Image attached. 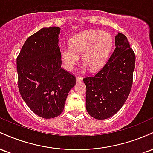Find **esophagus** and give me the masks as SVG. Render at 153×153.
Returning a JSON list of instances; mask_svg holds the SVG:
<instances>
[{
  "label": "esophagus",
  "instance_id": "1",
  "mask_svg": "<svg viewBox=\"0 0 153 153\" xmlns=\"http://www.w3.org/2000/svg\"><path fill=\"white\" fill-rule=\"evenodd\" d=\"M82 78L81 76H80V75H77L76 76V81L77 82H80V81H82Z\"/></svg>",
  "mask_w": 153,
  "mask_h": 153
}]
</instances>
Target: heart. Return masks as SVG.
<instances>
[{"mask_svg": "<svg viewBox=\"0 0 153 153\" xmlns=\"http://www.w3.org/2000/svg\"><path fill=\"white\" fill-rule=\"evenodd\" d=\"M114 45L113 36L106 31L88 30L72 36L70 47H63L60 57L64 65L71 70L82 56L91 71H98L104 65Z\"/></svg>", "mask_w": 153, "mask_h": 153, "instance_id": "obj_1", "label": "heart"}]
</instances>
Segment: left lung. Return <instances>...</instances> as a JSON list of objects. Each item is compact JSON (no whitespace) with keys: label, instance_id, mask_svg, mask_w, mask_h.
Instances as JSON below:
<instances>
[{"label":"left lung","instance_id":"1","mask_svg":"<svg viewBox=\"0 0 153 153\" xmlns=\"http://www.w3.org/2000/svg\"><path fill=\"white\" fill-rule=\"evenodd\" d=\"M116 48L101 70L83 78L86 85V110L96 119H106L122 108L130 93L135 54L127 38L118 33Z\"/></svg>","mask_w":153,"mask_h":153}]
</instances>
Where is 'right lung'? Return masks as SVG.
<instances>
[{
    "label": "right lung",
    "instance_id": "obj_1",
    "mask_svg": "<svg viewBox=\"0 0 153 153\" xmlns=\"http://www.w3.org/2000/svg\"><path fill=\"white\" fill-rule=\"evenodd\" d=\"M60 29L43 28L29 36L16 59L18 87L22 99L36 115L57 117L64 109L75 75L61 68Z\"/></svg>",
    "mask_w": 153,
    "mask_h": 153
}]
</instances>
